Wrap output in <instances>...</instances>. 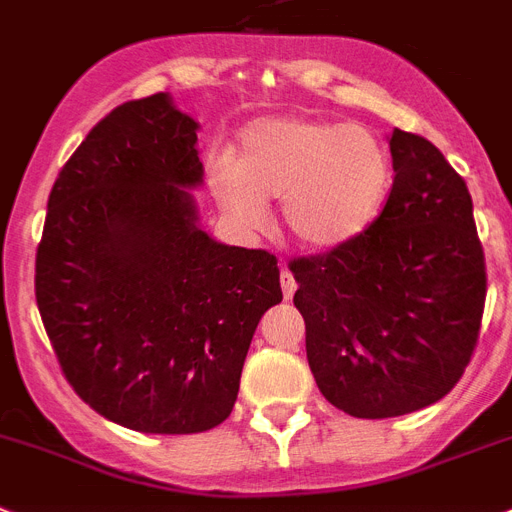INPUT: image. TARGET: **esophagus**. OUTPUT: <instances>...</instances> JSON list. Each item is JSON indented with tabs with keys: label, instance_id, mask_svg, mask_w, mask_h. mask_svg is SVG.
<instances>
[{
	"label": "esophagus",
	"instance_id": "esophagus-1",
	"mask_svg": "<svg viewBox=\"0 0 512 512\" xmlns=\"http://www.w3.org/2000/svg\"><path fill=\"white\" fill-rule=\"evenodd\" d=\"M279 282H282V295H285V300H292V295H295V290H298V285H295V277H292L287 269H282V274H279Z\"/></svg>",
	"mask_w": 512,
	"mask_h": 512
}]
</instances>
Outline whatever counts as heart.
Wrapping results in <instances>:
<instances>
[{"instance_id": "1", "label": "heart", "mask_w": 512, "mask_h": 512, "mask_svg": "<svg viewBox=\"0 0 512 512\" xmlns=\"http://www.w3.org/2000/svg\"><path fill=\"white\" fill-rule=\"evenodd\" d=\"M209 194L240 230H261L282 199V227L305 251H336L368 233L393 189V160L375 131L344 121L272 116L240 131L235 157H217Z\"/></svg>"}]
</instances>
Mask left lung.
Listing matches in <instances>:
<instances>
[{"label": "left lung", "instance_id": "obj_1", "mask_svg": "<svg viewBox=\"0 0 512 512\" xmlns=\"http://www.w3.org/2000/svg\"><path fill=\"white\" fill-rule=\"evenodd\" d=\"M393 189L368 233L292 261L310 373L360 419L435 404L464 375L487 274L464 178L425 137L393 129Z\"/></svg>", "mask_w": 512, "mask_h": 512}]
</instances>
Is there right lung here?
Returning <instances> with one entry per match:
<instances>
[{
	"instance_id": "right-lung-1",
	"label": "right lung",
	"mask_w": 512,
	"mask_h": 512,
	"mask_svg": "<svg viewBox=\"0 0 512 512\" xmlns=\"http://www.w3.org/2000/svg\"><path fill=\"white\" fill-rule=\"evenodd\" d=\"M196 131L168 93L113 108L61 168L36 256L38 310L67 381L150 435L225 422L253 331L282 303L272 253L199 225Z\"/></svg>"
}]
</instances>
